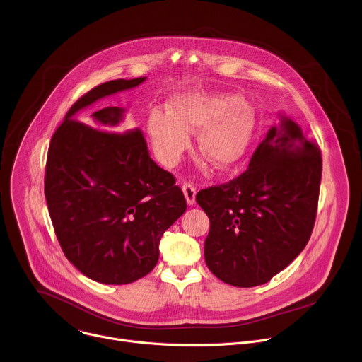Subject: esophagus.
<instances>
[{"label":"esophagus","mask_w":362,"mask_h":362,"mask_svg":"<svg viewBox=\"0 0 362 362\" xmlns=\"http://www.w3.org/2000/svg\"><path fill=\"white\" fill-rule=\"evenodd\" d=\"M182 190L185 193V197H186V202L187 204H193L194 203V199H196V187L192 185V183H183L182 185Z\"/></svg>","instance_id":"34e87169"}]
</instances>
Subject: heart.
Here are the masks:
<instances>
[{"label":"heart","mask_w":362,"mask_h":362,"mask_svg":"<svg viewBox=\"0 0 362 362\" xmlns=\"http://www.w3.org/2000/svg\"><path fill=\"white\" fill-rule=\"evenodd\" d=\"M253 110L236 94L187 93L176 95L169 112L154 109L147 117V132L158 159L173 166L189 147V133L197 136L202 156L216 169H228L246 153L255 133Z\"/></svg>","instance_id":"heart-1"}]
</instances>
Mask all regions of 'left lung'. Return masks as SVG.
I'll use <instances>...</instances> for the list:
<instances>
[{"mask_svg":"<svg viewBox=\"0 0 362 362\" xmlns=\"http://www.w3.org/2000/svg\"><path fill=\"white\" fill-rule=\"evenodd\" d=\"M321 175L320 147L282 116L242 175L196 194L211 221L204 240L211 272L225 284L250 288L285 269L311 238Z\"/></svg>","mask_w":362,"mask_h":362,"instance_id":"obj_1","label":"left lung"}]
</instances>
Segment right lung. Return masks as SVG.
<instances>
[{
    "label": "right lung",
    "instance_id": "add662e5",
    "mask_svg": "<svg viewBox=\"0 0 362 362\" xmlns=\"http://www.w3.org/2000/svg\"><path fill=\"white\" fill-rule=\"evenodd\" d=\"M144 80L119 78L87 91L48 147L44 193L54 232L67 259L100 284H132L151 272L163 233L186 211L175 176L150 159L140 129H115L124 109L94 112L95 127L76 120L97 100Z\"/></svg>",
    "mask_w": 362,
    "mask_h": 362
}]
</instances>
